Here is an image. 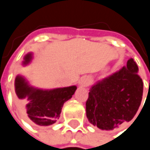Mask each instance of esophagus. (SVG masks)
<instances>
[{
    "instance_id": "1",
    "label": "esophagus",
    "mask_w": 150,
    "mask_h": 150,
    "mask_svg": "<svg viewBox=\"0 0 150 150\" xmlns=\"http://www.w3.org/2000/svg\"><path fill=\"white\" fill-rule=\"evenodd\" d=\"M90 82V79L88 76H83L79 81V86L81 87H87Z\"/></svg>"
}]
</instances>
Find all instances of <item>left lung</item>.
I'll list each match as a JSON object with an SVG mask.
<instances>
[{
	"mask_svg": "<svg viewBox=\"0 0 150 150\" xmlns=\"http://www.w3.org/2000/svg\"><path fill=\"white\" fill-rule=\"evenodd\" d=\"M130 58L115 73L93 85L86 102L88 122L103 130H113L135 115L142 99L143 82Z\"/></svg>",
	"mask_w": 150,
	"mask_h": 150,
	"instance_id": "left-lung-1",
	"label": "left lung"
}]
</instances>
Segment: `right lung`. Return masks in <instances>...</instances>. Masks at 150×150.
<instances>
[{
  "instance_id": "1",
  "label": "right lung",
  "mask_w": 150,
  "mask_h": 150,
  "mask_svg": "<svg viewBox=\"0 0 150 150\" xmlns=\"http://www.w3.org/2000/svg\"><path fill=\"white\" fill-rule=\"evenodd\" d=\"M32 53L24 56L22 64L28 65L32 60ZM76 86L54 89H40L28 84L22 76L17 75L15 90L18 103L28 121L37 126L54 124L60 117L62 106L75 94Z\"/></svg>"
}]
</instances>
